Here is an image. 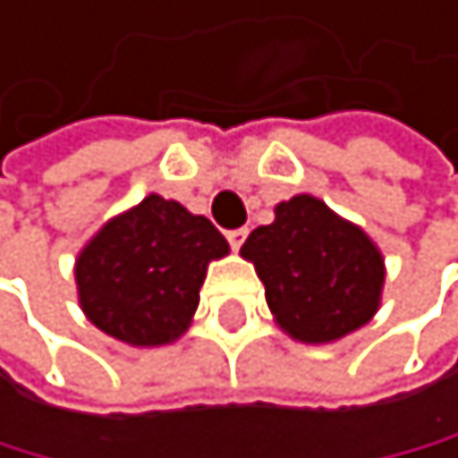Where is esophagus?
<instances>
[{"label": "esophagus", "mask_w": 458, "mask_h": 458, "mask_svg": "<svg viewBox=\"0 0 458 458\" xmlns=\"http://www.w3.org/2000/svg\"><path fill=\"white\" fill-rule=\"evenodd\" d=\"M245 236H248V231H245V227H236V231H231V233H227V242H231V248H233V251H239V248H242Z\"/></svg>", "instance_id": "34e87169"}]
</instances>
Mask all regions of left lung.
Returning <instances> with one entry per match:
<instances>
[{"label": "left lung", "mask_w": 458, "mask_h": 458, "mask_svg": "<svg viewBox=\"0 0 458 458\" xmlns=\"http://www.w3.org/2000/svg\"><path fill=\"white\" fill-rule=\"evenodd\" d=\"M239 254L254 263L275 324L295 342H339L383 304V251L310 192L280 201L275 222L251 231Z\"/></svg>", "instance_id": "8db88e82"}]
</instances>
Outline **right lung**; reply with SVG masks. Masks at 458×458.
<instances>
[{
  "instance_id": "1",
  "label": "right lung",
  "mask_w": 458,
  "mask_h": 458,
  "mask_svg": "<svg viewBox=\"0 0 458 458\" xmlns=\"http://www.w3.org/2000/svg\"><path fill=\"white\" fill-rule=\"evenodd\" d=\"M231 254L210 219L151 192L107 219L75 257L78 307L131 348H160L190 330L207 266Z\"/></svg>"
}]
</instances>
